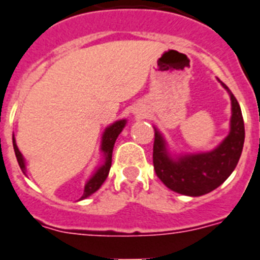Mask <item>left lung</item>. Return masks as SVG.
<instances>
[{"label":"left lung","instance_id":"1","mask_svg":"<svg viewBox=\"0 0 260 260\" xmlns=\"http://www.w3.org/2000/svg\"><path fill=\"white\" fill-rule=\"evenodd\" d=\"M219 81V80H218ZM232 100L229 135L214 150L172 157L163 135L155 128L152 161L157 177L171 190L185 196H203L218 188L238 164L245 142V123L241 106L222 81Z\"/></svg>","mask_w":260,"mask_h":260}]
</instances>
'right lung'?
Here are the masks:
<instances>
[{
    "mask_svg": "<svg viewBox=\"0 0 260 260\" xmlns=\"http://www.w3.org/2000/svg\"><path fill=\"white\" fill-rule=\"evenodd\" d=\"M126 125V119H121V121L114 122L113 125L108 126L105 128V132L103 134V141H101V151L104 154V161L103 164L100 166L96 170V172L92 175L89 180L86 181L85 187H84V193L80 200H84L86 197H89L90 194H93L96 190L100 189V187L103 185L104 181L106 180V177L109 175V171H110V166H112V155H113V147H114L115 139L118 138V135L121 134V132L123 130ZM13 147H14L15 156H17V160H18L19 167H21L22 172L26 174V164H24L23 155L21 154V151L18 150V146L15 143L14 135H13Z\"/></svg>",
    "mask_w": 260,
    "mask_h": 260,
    "instance_id": "right-lung-1",
    "label": "right lung"
}]
</instances>
